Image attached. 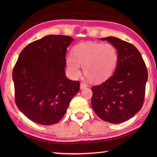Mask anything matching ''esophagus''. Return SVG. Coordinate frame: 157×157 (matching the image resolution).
Listing matches in <instances>:
<instances>
[{
    "label": "esophagus",
    "mask_w": 157,
    "mask_h": 157,
    "mask_svg": "<svg viewBox=\"0 0 157 157\" xmlns=\"http://www.w3.org/2000/svg\"><path fill=\"white\" fill-rule=\"evenodd\" d=\"M86 87H87V85L85 84L84 83H81L80 84V89H83L84 88H86Z\"/></svg>",
    "instance_id": "esophagus-1"
}]
</instances>
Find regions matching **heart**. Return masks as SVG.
Returning <instances> with one entry per match:
<instances>
[{"mask_svg":"<svg viewBox=\"0 0 157 157\" xmlns=\"http://www.w3.org/2000/svg\"><path fill=\"white\" fill-rule=\"evenodd\" d=\"M118 54L112 44L87 43L74 47L72 55L66 58V68L73 78L80 74L79 65L83 66L86 78L94 83H100L112 75L118 63Z\"/></svg>","mask_w":157,"mask_h":157,"instance_id":"b5f03b06","label":"heart"}]
</instances>
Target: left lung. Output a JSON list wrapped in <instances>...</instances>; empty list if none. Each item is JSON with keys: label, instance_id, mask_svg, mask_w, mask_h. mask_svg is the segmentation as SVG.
Masks as SVG:
<instances>
[{"label": "left lung", "instance_id": "1", "mask_svg": "<svg viewBox=\"0 0 157 157\" xmlns=\"http://www.w3.org/2000/svg\"><path fill=\"white\" fill-rule=\"evenodd\" d=\"M101 40H107L116 47L118 60L113 75L91 88V105L102 120L121 123L131 118L143 107L147 68L134 45L113 36Z\"/></svg>", "mask_w": 157, "mask_h": 157}]
</instances>
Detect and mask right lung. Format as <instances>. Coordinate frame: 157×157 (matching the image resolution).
<instances>
[{
  "label": "right lung",
  "instance_id": "1",
  "mask_svg": "<svg viewBox=\"0 0 157 157\" xmlns=\"http://www.w3.org/2000/svg\"><path fill=\"white\" fill-rule=\"evenodd\" d=\"M74 40L48 35L28 44L13 69L16 105L30 120L49 125L59 122L80 83L65 75L66 52Z\"/></svg>",
  "mask_w": 157,
  "mask_h": 157
}]
</instances>
